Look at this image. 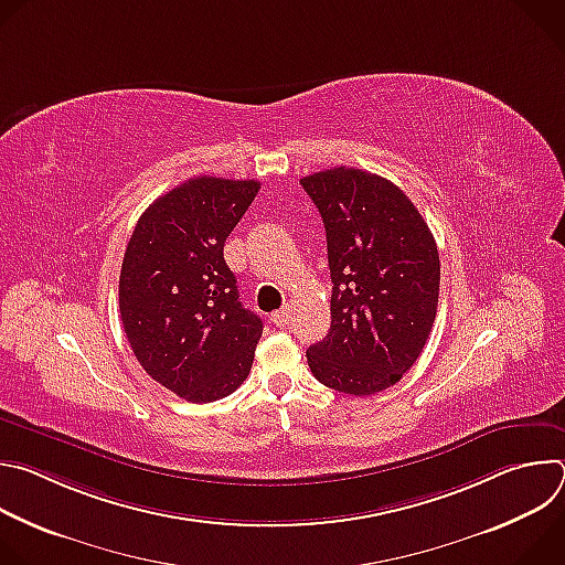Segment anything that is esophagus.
Segmentation results:
<instances>
[{
	"instance_id": "34e87169",
	"label": "esophagus",
	"mask_w": 565,
	"mask_h": 565,
	"mask_svg": "<svg viewBox=\"0 0 565 565\" xmlns=\"http://www.w3.org/2000/svg\"><path fill=\"white\" fill-rule=\"evenodd\" d=\"M290 315H292V308L290 306H286V308H281V310H275L273 315H270V321L275 327H279V329H284L288 321H290Z\"/></svg>"
}]
</instances>
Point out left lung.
I'll use <instances>...</instances> for the list:
<instances>
[{"label":"left lung","mask_w":565,"mask_h":565,"mask_svg":"<svg viewBox=\"0 0 565 565\" xmlns=\"http://www.w3.org/2000/svg\"><path fill=\"white\" fill-rule=\"evenodd\" d=\"M301 188L327 227L329 335L306 351L312 375L351 395L380 393L423 353L436 319L440 259L418 207L391 181L335 168Z\"/></svg>","instance_id":"8db88e82"}]
</instances>
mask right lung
<instances>
[{"instance_id":"obj_1","label":"right lung","mask_w":565,"mask_h":565,"mask_svg":"<svg viewBox=\"0 0 565 565\" xmlns=\"http://www.w3.org/2000/svg\"><path fill=\"white\" fill-rule=\"evenodd\" d=\"M259 181L190 179L138 218L120 268V319L140 366L188 402H214L250 373L264 321L238 301L223 246Z\"/></svg>"}]
</instances>
